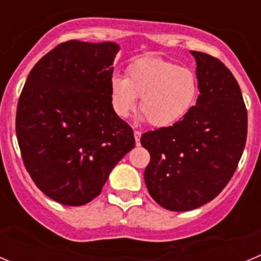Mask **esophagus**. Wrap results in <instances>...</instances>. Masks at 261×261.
<instances>
[{"label":"esophagus","mask_w":261,"mask_h":261,"mask_svg":"<svg viewBox=\"0 0 261 261\" xmlns=\"http://www.w3.org/2000/svg\"><path fill=\"white\" fill-rule=\"evenodd\" d=\"M133 135H135L136 144L140 145V140H141V132H140V130H135V132H133Z\"/></svg>","instance_id":"1"}]
</instances>
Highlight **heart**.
I'll return each mask as SVG.
<instances>
[{"label": "heart", "mask_w": 261, "mask_h": 261, "mask_svg": "<svg viewBox=\"0 0 261 261\" xmlns=\"http://www.w3.org/2000/svg\"><path fill=\"white\" fill-rule=\"evenodd\" d=\"M197 80L191 69L159 57H142L126 66L125 78L110 81L111 106L126 117L137 106L144 119L155 128H168L186 116L197 96Z\"/></svg>", "instance_id": "1"}]
</instances>
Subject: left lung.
<instances>
[{"label":"left lung","instance_id":"1","mask_svg":"<svg viewBox=\"0 0 261 261\" xmlns=\"http://www.w3.org/2000/svg\"><path fill=\"white\" fill-rule=\"evenodd\" d=\"M191 55L200 90L196 106L179 123L141 137L150 153L144 174L147 191L172 212L192 211L220 195L247 138V110L231 71L206 53Z\"/></svg>","mask_w":261,"mask_h":261}]
</instances>
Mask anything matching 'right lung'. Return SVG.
<instances>
[{"label": "right lung", "instance_id": "obj_1", "mask_svg": "<svg viewBox=\"0 0 261 261\" xmlns=\"http://www.w3.org/2000/svg\"><path fill=\"white\" fill-rule=\"evenodd\" d=\"M116 43L69 40L41 57L18 100L15 130L39 190L69 206L90 202L135 147L133 130L112 110Z\"/></svg>", "mask_w": 261, "mask_h": 261}]
</instances>
